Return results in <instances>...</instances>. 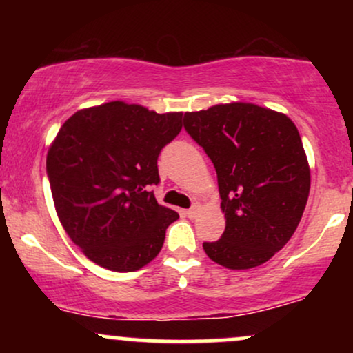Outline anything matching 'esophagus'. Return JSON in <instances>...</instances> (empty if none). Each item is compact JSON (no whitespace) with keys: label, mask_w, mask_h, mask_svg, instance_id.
I'll return each mask as SVG.
<instances>
[{"label":"esophagus","mask_w":353,"mask_h":353,"mask_svg":"<svg viewBox=\"0 0 353 353\" xmlns=\"http://www.w3.org/2000/svg\"><path fill=\"white\" fill-rule=\"evenodd\" d=\"M197 210H199V207H197V205H192L191 209H188V210H186V216H188V219H194V216L197 215Z\"/></svg>","instance_id":"obj_1"}]
</instances>
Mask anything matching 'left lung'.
Listing matches in <instances>:
<instances>
[{"instance_id":"8db88e82","label":"left lung","mask_w":353,"mask_h":353,"mask_svg":"<svg viewBox=\"0 0 353 353\" xmlns=\"http://www.w3.org/2000/svg\"><path fill=\"white\" fill-rule=\"evenodd\" d=\"M183 125L214 163L226 226L205 254L248 270L291 239L310 192V168L292 120L249 103L186 112Z\"/></svg>"}]
</instances>
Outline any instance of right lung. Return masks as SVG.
I'll use <instances>...</instances> for the list:
<instances>
[{
  "instance_id": "right-lung-1",
  "label": "right lung",
  "mask_w": 353,
  "mask_h": 353,
  "mask_svg": "<svg viewBox=\"0 0 353 353\" xmlns=\"http://www.w3.org/2000/svg\"><path fill=\"white\" fill-rule=\"evenodd\" d=\"M181 112L122 101L75 112L46 157L57 216L91 262L137 272L161 252L175 210L157 204V159L181 132Z\"/></svg>"
}]
</instances>
